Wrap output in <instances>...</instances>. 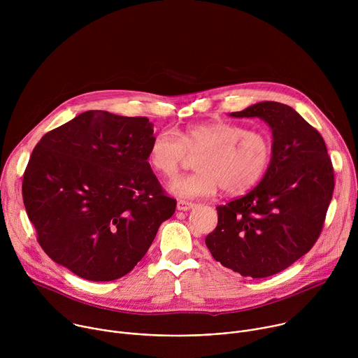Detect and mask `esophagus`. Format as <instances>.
I'll return each instance as SVG.
<instances>
[{
	"label": "esophagus",
	"instance_id": "34e87169",
	"mask_svg": "<svg viewBox=\"0 0 358 358\" xmlns=\"http://www.w3.org/2000/svg\"><path fill=\"white\" fill-rule=\"evenodd\" d=\"M192 207H194V202H189V201L180 199V201L177 202V210H178V211H189Z\"/></svg>",
	"mask_w": 358,
	"mask_h": 358
}]
</instances>
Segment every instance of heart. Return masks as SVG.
<instances>
[{
  "mask_svg": "<svg viewBox=\"0 0 358 358\" xmlns=\"http://www.w3.org/2000/svg\"><path fill=\"white\" fill-rule=\"evenodd\" d=\"M196 155V171L177 178L170 185L173 194L201 198L214 195L220 187L225 194L245 192L266 174L273 147L269 136L241 124L196 123L181 133L160 130L151 138L148 163L163 177L173 178Z\"/></svg>",
  "mask_w": 358,
  "mask_h": 358,
  "instance_id": "b5f03b06",
  "label": "heart"
}]
</instances>
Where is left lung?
I'll use <instances>...</instances> for the list:
<instances>
[{
    "instance_id": "left-lung-1",
    "label": "left lung",
    "mask_w": 358,
    "mask_h": 358,
    "mask_svg": "<svg viewBox=\"0 0 358 358\" xmlns=\"http://www.w3.org/2000/svg\"><path fill=\"white\" fill-rule=\"evenodd\" d=\"M232 117H259L273 134L262 181L217 207L218 225L206 243L222 266L253 279L276 275L319 239L334 189V170L322 134L294 109L261 101Z\"/></svg>"
}]
</instances>
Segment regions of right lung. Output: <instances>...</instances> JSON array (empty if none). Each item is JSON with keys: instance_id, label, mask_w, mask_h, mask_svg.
I'll return each mask as SVG.
<instances>
[{"instance_id": "right-lung-1", "label": "right lung", "mask_w": 358, "mask_h": 358, "mask_svg": "<svg viewBox=\"0 0 358 358\" xmlns=\"http://www.w3.org/2000/svg\"><path fill=\"white\" fill-rule=\"evenodd\" d=\"M152 133L147 117L89 110L39 140L22 198L50 259L93 282L141 261L177 206L147 162Z\"/></svg>"}]
</instances>
